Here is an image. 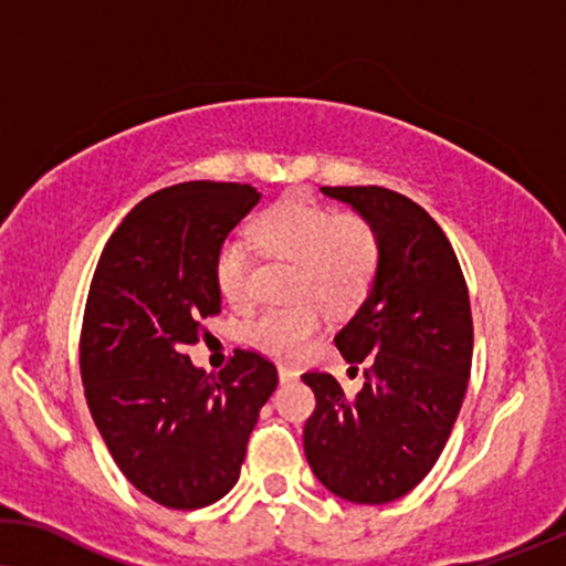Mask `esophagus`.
<instances>
[{
	"label": "esophagus",
	"mask_w": 566,
	"mask_h": 566,
	"mask_svg": "<svg viewBox=\"0 0 566 566\" xmlns=\"http://www.w3.org/2000/svg\"><path fill=\"white\" fill-rule=\"evenodd\" d=\"M297 369H292V366H286V364H280V381L282 385H290V381H294L297 379Z\"/></svg>",
	"instance_id": "1"
}]
</instances>
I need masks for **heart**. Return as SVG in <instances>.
I'll return each mask as SVG.
<instances>
[{"label": "heart", "mask_w": 566, "mask_h": 566, "mask_svg": "<svg viewBox=\"0 0 566 566\" xmlns=\"http://www.w3.org/2000/svg\"><path fill=\"white\" fill-rule=\"evenodd\" d=\"M251 238L261 249L294 259V294H315L331 307H348L361 297L377 269L379 245L369 220L359 212H333L307 192H290L253 220ZM212 276L230 305L249 300L251 256L241 238H226L212 259ZM321 328L313 302L264 310L249 325V340L261 352L294 356L305 352Z\"/></svg>", "instance_id": "b5f03b06"}]
</instances>
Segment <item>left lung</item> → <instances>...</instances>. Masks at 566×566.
<instances>
[{"instance_id": "obj_1", "label": "left lung", "mask_w": 566, "mask_h": 566, "mask_svg": "<svg viewBox=\"0 0 566 566\" xmlns=\"http://www.w3.org/2000/svg\"><path fill=\"white\" fill-rule=\"evenodd\" d=\"M321 192L369 220L379 259L369 294L336 333L348 364L369 361L361 392L348 397L325 371L302 374L315 392L305 457L333 495L392 503L431 472L457 423L474 346L467 282L439 222L405 195Z\"/></svg>"}]
</instances>
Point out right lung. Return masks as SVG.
Returning a JSON list of instances; mask_svg holds the SVG:
<instances>
[{
    "label": "right lung",
    "mask_w": 566,
    "mask_h": 566,
    "mask_svg": "<svg viewBox=\"0 0 566 566\" xmlns=\"http://www.w3.org/2000/svg\"><path fill=\"white\" fill-rule=\"evenodd\" d=\"M259 200L233 181L166 187L125 214L92 276L78 340L86 405L133 488L174 511L233 490L280 381L249 348L218 374L185 354L220 313L214 251Z\"/></svg>",
    "instance_id": "1"
}]
</instances>
